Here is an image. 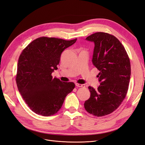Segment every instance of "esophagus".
Returning <instances> with one entry per match:
<instances>
[{"instance_id":"34e87169","label":"esophagus","mask_w":145,"mask_h":145,"mask_svg":"<svg viewBox=\"0 0 145 145\" xmlns=\"http://www.w3.org/2000/svg\"><path fill=\"white\" fill-rule=\"evenodd\" d=\"M76 86L77 87H83L84 88L85 87V84H78V83H76Z\"/></svg>"}]
</instances>
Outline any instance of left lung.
I'll use <instances>...</instances> for the list:
<instances>
[{"label": "left lung", "instance_id": "left-lung-1", "mask_svg": "<svg viewBox=\"0 0 145 145\" xmlns=\"http://www.w3.org/2000/svg\"><path fill=\"white\" fill-rule=\"evenodd\" d=\"M94 43L92 62L99 72L97 89H88L91 97L85 101L86 110L96 116L112 113L126 96L131 76L130 61L121 42L113 35L97 32L86 38Z\"/></svg>", "mask_w": 145, "mask_h": 145}]
</instances>
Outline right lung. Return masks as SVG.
Masks as SVG:
<instances>
[{"label":"right lung","instance_id":"obj_1","mask_svg":"<svg viewBox=\"0 0 145 145\" xmlns=\"http://www.w3.org/2000/svg\"><path fill=\"white\" fill-rule=\"evenodd\" d=\"M40 37L25 48L17 63L16 83L22 98L32 110L48 116L61 109L67 95L75 88L72 82L53 78L61 54L76 42Z\"/></svg>","mask_w":145,"mask_h":145}]
</instances>
